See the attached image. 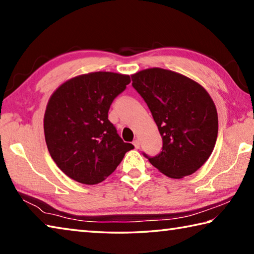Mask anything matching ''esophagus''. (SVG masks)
I'll return each mask as SVG.
<instances>
[{"mask_svg":"<svg viewBox=\"0 0 254 254\" xmlns=\"http://www.w3.org/2000/svg\"><path fill=\"white\" fill-rule=\"evenodd\" d=\"M133 145H134L135 149H139L140 148V141L137 140V139H135L134 141H133Z\"/></svg>","mask_w":254,"mask_h":254,"instance_id":"1","label":"esophagus"}]
</instances>
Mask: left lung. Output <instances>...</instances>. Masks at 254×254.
Wrapping results in <instances>:
<instances>
[{"instance_id": "8db88e82", "label": "left lung", "mask_w": 254, "mask_h": 254, "mask_svg": "<svg viewBox=\"0 0 254 254\" xmlns=\"http://www.w3.org/2000/svg\"><path fill=\"white\" fill-rule=\"evenodd\" d=\"M131 78L162 137L157 156H143L170 178L194 174L209 158L217 139V112L208 93L188 77L162 68L141 70Z\"/></svg>"}]
</instances>
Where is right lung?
Listing matches in <instances>:
<instances>
[{
    "mask_svg": "<svg viewBox=\"0 0 254 254\" xmlns=\"http://www.w3.org/2000/svg\"><path fill=\"white\" fill-rule=\"evenodd\" d=\"M130 81L127 75L91 72L67 80L51 95L44 119L46 143L69 178L86 185L101 183L134 148L109 120L112 102Z\"/></svg>",
    "mask_w": 254,
    "mask_h": 254,
    "instance_id": "add662e5",
    "label": "right lung"
}]
</instances>
